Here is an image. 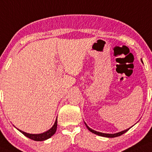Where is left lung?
Here are the masks:
<instances>
[{"label":"left lung","mask_w":152,"mask_h":152,"mask_svg":"<svg viewBox=\"0 0 152 152\" xmlns=\"http://www.w3.org/2000/svg\"><path fill=\"white\" fill-rule=\"evenodd\" d=\"M141 61L142 62V59H141ZM85 125H86V127H87V128L88 130L90 131V132H92V133L96 134H97V135H99V136L105 137H116L121 136V135H122V134H123L125 133V132H126L127 131L129 130H130V128L127 129V130H123V131H121V132H117V133H115V134H106V133H102V132H97V131L94 130H92V129H91L90 128H89V127L88 126V125H87V124H86L85 123ZM131 128H132V127H131Z\"/></svg>","instance_id":"8db88e82"}]
</instances>
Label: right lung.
I'll return each mask as SVG.
<instances>
[{
    "mask_svg": "<svg viewBox=\"0 0 152 152\" xmlns=\"http://www.w3.org/2000/svg\"><path fill=\"white\" fill-rule=\"evenodd\" d=\"M56 129H57V118H56V122H55V123H54V125H53V127H52L50 130H47L46 132H43V133L29 134V133H27V132H23V131L19 130V129H18V130L20 131V132H22V133L23 134L24 136H26L27 137L29 138V139L34 140V141H44V140H47V139H48V138H50V137L53 136V134L56 133Z\"/></svg>",
    "mask_w": 152,
    "mask_h": 152,
    "instance_id": "1",
    "label": "right lung"
}]
</instances>
